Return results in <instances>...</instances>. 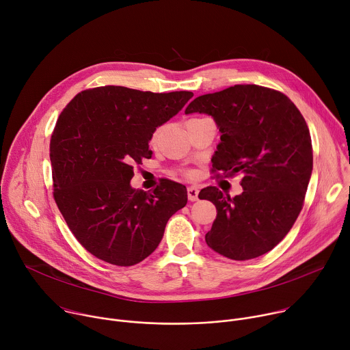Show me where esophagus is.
Wrapping results in <instances>:
<instances>
[{
	"mask_svg": "<svg viewBox=\"0 0 350 350\" xmlns=\"http://www.w3.org/2000/svg\"><path fill=\"white\" fill-rule=\"evenodd\" d=\"M198 193H199L198 188H195V187H188V188H187L188 201H191V202H195V201H198Z\"/></svg>",
	"mask_w": 350,
	"mask_h": 350,
	"instance_id": "1",
	"label": "esophagus"
}]
</instances>
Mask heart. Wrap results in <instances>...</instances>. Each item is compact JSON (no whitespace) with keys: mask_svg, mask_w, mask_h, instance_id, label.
Instances as JSON below:
<instances>
[{"mask_svg":"<svg viewBox=\"0 0 350 350\" xmlns=\"http://www.w3.org/2000/svg\"><path fill=\"white\" fill-rule=\"evenodd\" d=\"M185 176H188V177H191V176H192V173H191V172H187V173H185Z\"/></svg>","mask_w":350,"mask_h":350,"instance_id":"b5f03b06","label":"heart"}]
</instances>
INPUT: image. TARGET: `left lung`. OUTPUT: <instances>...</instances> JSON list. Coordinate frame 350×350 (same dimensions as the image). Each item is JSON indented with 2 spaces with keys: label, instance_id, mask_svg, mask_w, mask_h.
<instances>
[{
  "label": "left lung",
  "instance_id": "1",
  "mask_svg": "<svg viewBox=\"0 0 350 350\" xmlns=\"http://www.w3.org/2000/svg\"><path fill=\"white\" fill-rule=\"evenodd\" d=\"M193 112L211 115L221 131L212 172L217 177L243 174L241 195L230 198L217 187L199 192V199L217 209L206 243L232 260L267 254L301 213L313 170L302 113L285 94L256 84L198 96L185 109Z\"/></svg>",
  "mask_w": 350,
  "mask_h": 350
}]
</instances>
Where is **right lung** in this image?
<instances>
[{"mask_svg":"<svg viewBox=\"0 0 350 350\" xmlns=\"http://www.w3.org/2000/svg\"><path fill=\"white\" fill-rule=\"evenodd\" d=\"M191 91L151 92L104 85L79 92L49 142L54 199L68 227L95 258L134 266L158 247L167 220L187 205V188L162 178L134 189L133 166L152 157L157 127L177 115Z\"/></svg>","mask_w":350,"mask_h":350,"instance_id":"obj_1","label":"right lung"}]
</instances>
